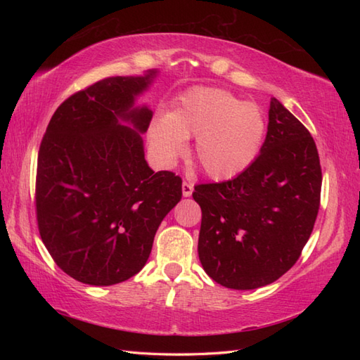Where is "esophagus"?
<instances>
[{"mask_svg":"<svg viewBox=\"0 0 360 360\" xmlns=\"http://www.w3.org/2000/svg\"><path fill=\"white\" fill-rule=\"evenodd\" d=\"M192 193H193V186L190 184V182H182V195H184L186 198H188V196H192Z\"/></svg>","mask_w":360,"mask_h":360,"instance_id":"1","label":"esophagus"}]
</instances>
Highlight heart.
<instances>
[{
	"mask_svg": "<svg viewBox=\"0 0 360 360\" xmlns=\"http://www.w3.org/2000/svg\"><path fill=\"white\" fill-rule=\"evenodd\" d=\"M266 134L259 106L226 89H187L170 114L159 116L150 128L151 150L159 165L172 167L195 137L193 156L212 179H232L258 156Z\"/></svg>",
	"mask_w": 360,
	"mask_h": 360,
	"instance_id": "obj_1",
	"label": "heart"
}]
</instances>
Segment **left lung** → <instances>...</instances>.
Instances as JSON below:
<instances>
[{"label":"left lung","mask_w":360,"mask_h":360,"mask_svg":"<svg viewBox=\"0 0 360 360\" xmlns=\"http://www.w3.org/2000/svg\"><path fill=\"white\" fill-rule=\"evenodd\" d=\"M320 190L314 139L272 97L266 139L250 167L231 181L195 187L204 271L219 285L241 290L278 280L309 240Z\"/></svg>","instance_id":"left-lung-1"}]
</instances>
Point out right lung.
Returning a JSON list of instances; mask_svg holds the SVG:
<instances>
[{
    "mask_svg": "<svg viewBox=\"0 0 360 360\" xmlns=\"http://www.w3.org/2000/svg\"><path fill=\"white\" fill-rule=\"evenodd\" d=\"M158 75L108 77L58 106L38 151V231L57 266L91 286L131 278L159 224L182 196L172 172L155 173L142 136L153 111L137 106Z\"/></svg>",
    "mask_w": 360,
    "mask_h": 360,
    "instance_id": "1",
    "label": "right lung"
}]
</instances>
